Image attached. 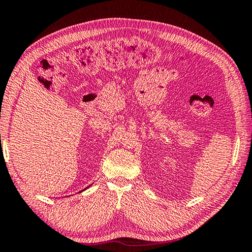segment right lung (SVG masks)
<instances>
[{"mask_svg": "<svg viewBox=\"0 0 252 252\" xmlns=\"http://www.w3.org/2000/svg\"><path fill=\"white\" fill-rule=\"evenodd\" d=\"M88 188H89V187H88ZM84 190H85V189H84ZM82 191H83V190H82Z\"/></svg>", "mask_w": 252, "mask_h": 252, "instance_id": "obj_1", "label": "right lung"}]
</instances>
